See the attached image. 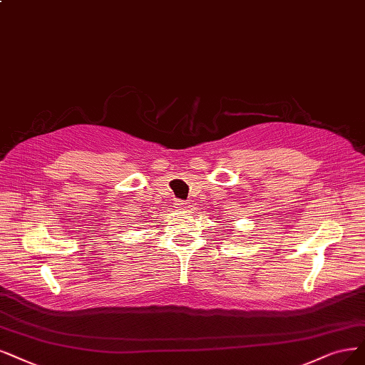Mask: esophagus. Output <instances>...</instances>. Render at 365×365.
Returning <instances> with one entry per match:
<instances>
[{"label": "esophagus", "instance_id": "obj_1", "mask_svg": "<svg viewBox=\"0 0 365 365\" xmlns=\"http://www.w3.org/2000/svg\"><path fill=\"white\" fill-rule=\"evenodd\" d=\"M174 209L175 210H185L186 209V203H185V201H175V203H174Z\"/></svg>", "mask_w": 365, "mask_h": 365}]
</instances>
